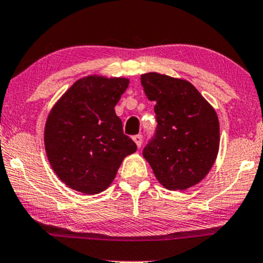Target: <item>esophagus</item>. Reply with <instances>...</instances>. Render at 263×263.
I'll use <instances>...</instances> for the list:
<instances>
[{
    "instance_id": "34e87169",
    "label": "esophagus",
    "mask_w": 263,
    "mask_h": 263,
    "mask_svg": "<svg viewBox=\"0 0 263 263\" xmlns=\"http://www.w3.org/2000/svg\"><path fill=\"white\" fill-rule=\"evenodd\" d=\"M133 140L135 141V144H137L138 147H140L141 143H143V135H141V134L134 135V137H133Z\"/></svg>"
}]
</instances>
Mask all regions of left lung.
Segmentation results:
<instances>
[{"label":"left lung","mask_w":263,"mask_h":263,"mask_svg":"<svg viewBox=\"0 0 263 263\" xmlns=\"http://www.w3.org/2000/svg\"><path fill=\"white\" fill-rule=\"evenodd\" d=\"M140 82L147 100L155 102L157 123L143 156L163 187L187 190L205 177L217 159V113L184 80L150 72Z\"/></svg>","instance_id":"8db88e82"}]
</instances>
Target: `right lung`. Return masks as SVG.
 Segmentation results:
<instances>
[{"label": "right lung", "mask_w": 263, "mask_h": 263, "mask_svg": "<svg viewBox=\"0 0 263 263\" xmlns=\"http://www.w3.org/2000/svg\"><path fill=\"white\" fill-rule=\"evenodd\" d=\"M129 85L126 79L88 76L59 100L45 124V150L65 184L86 194L108 188L137 144L123 133L114 107Z\"/></svg>", "instance_id": "right-lung-1"}]
</instances>
